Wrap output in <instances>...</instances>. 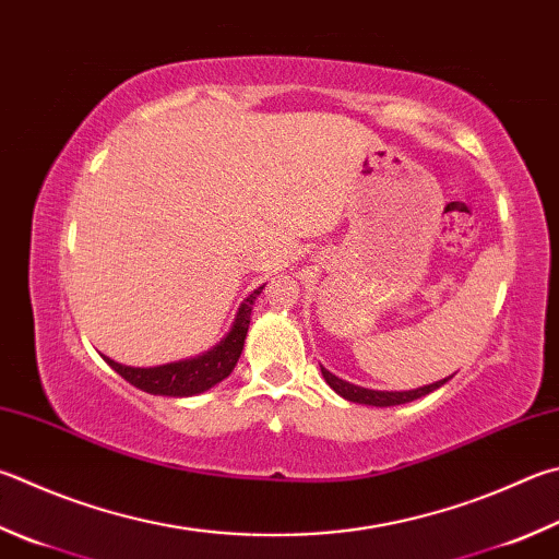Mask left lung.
I'll use <instances>...</instances> for the list:
<instances>
[{"mask_svg": "<svg viewBox=\"0 0 559 559\" xmlns=\"http://www.w3.org/2000/svg\"><path fill=\"white\" fill-rule=\"evenodd\" d=\"M322 377L330 383V389L334 393H340L342 399H347L352 403L377 405V408H389V405H403V403L418 401V399H423V395L432 393L435 389H440V385H444L452 379V377H448V379L435 381L430 385H420V389H415V391H371V389H361V385H354L349 381H342L340 377H334V373H330L328 369H322Z\"/></svg>", "mask_w": 559, "mask_h": 559, "instance_id": "left-lung-1", "label": "left lung"}]
</instances>
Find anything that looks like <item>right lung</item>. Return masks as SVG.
Instances as JSON below:
<instances>
[{
	"instance_id": "1",
	"label": "right lung",
	"mask_w": 559,
	"mask_h": 559,
	"mask_svg": "<svg viewBox=\"0 0 559 559\" xmlns=\"http://www.w3.org/2000/svg\"><path fill=\"white\" fill-rule=\"evenodd\" d=\"M261 290L263 286L253 290L251 296L241 302L237 310V318L231 322V330L227 332V337L219 344H215L210 352L200 354V357L164 364V367H148V369L124 367V364H117L115 359H107V357L105 361L119 373L121 379H127L131 385H136V389L146 393L186 399V395L207 391L222 379H227L231 369L237 367L241 349H245L247 332H249L253 300L259 298Z\"/></svg>"
}]
</instances>
